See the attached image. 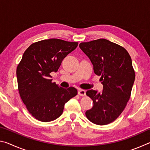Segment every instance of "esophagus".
<instances>
[{
	"label": "esophagus",
	"mask_w": 150,
	"mask_h": 150,
	"mask_svg": "<svg viewBox=\"0 0 150 150\" xmlns=\"http://www.w3.org/2000/svg\"><path fill=\"white\" fill-rule=\"evenodd\" d=\"M78 95L81 96H84L86 95L85 91L83 89H79L78 91Z\"/></svg>",
	"instance_id": "obj_1"
}]
</instances>
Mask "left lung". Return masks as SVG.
Listing matches in <instances>:
<instances>
[{
	"label": "left lung",
	"instance_id": "obj_1",
	"mask_svg": "<svg viewBox=\"0 0 150 150\" xmlns=\"http://www.w3.org/2000/svg\"><path fill=\"white\" fill-rule=\"evenodd\" d=\"M79 47L103 85L101 92L91 89L86 93L93 106L85 115L91 122L106 125L120 116L130 99L135 80L132 59L124 47L106 39L81 43Z\"/></svg>",
	"mask_w": 150,
	"mask_h": 150
}]
</instances>
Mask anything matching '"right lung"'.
<instances>
[{
	"instance_id": "right-lung-1",
	"label": "right lung",
	"mask_w": 150,
	"mask_h": 150,
	"mask_svg": "<svg viewBox=\"0 0 150 150\" xmlns=\"http://www.w3.org/2000/svg\"><path fill=\"white\" fill-rule=\"evenodd\" d=\"M77 42L49 39L34 43L25 51L18 65L19 93L28 110L42 122L54 120L62 115L65 104L77 95L74 87L64 88L52 83L63 59L77 47Z\"/></svg>"
}]
</instances>
